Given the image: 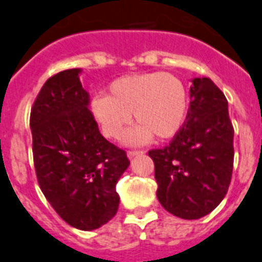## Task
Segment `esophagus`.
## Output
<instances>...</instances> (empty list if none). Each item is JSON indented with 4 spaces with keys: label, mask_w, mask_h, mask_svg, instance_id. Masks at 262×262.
<instances>
[{
    "label": "esophagus",
    "mask_w": 262,
    "mask_h": 262,
    "mask_svg": "<svg viewBox=\"0 0 262 262\" xmlns=\"http://www.w3.org/2000/svg\"><path fill=\"white\" fill-rule=\"evenodd\" d=\"M142 153H144V150H140V149H130V150H127V157H129V159H132V157L138 156V155H142Z\"/></svg>",
    "instance_id": "obj_1"
}]
</instances>
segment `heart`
<instances>
[{"label": "heart", "instance_id": "b5f03b06", "mask_svg": "<svg viewBox=\"0 0 262 262\" xmlns=\"http://www.w3.org/2000/svg\"><path fill=\"white\" fill-rule=\"evenodd\" d=\"M190 97L186 84L167 72H145L113 80L107 95L91 101V113L106 137L118 140L133 118L137 122L125 137L129 144H142L155 136L168 140L186 124Z\"/></svg>", "mask_w": 262, "mask_h": 262}]
</instances>
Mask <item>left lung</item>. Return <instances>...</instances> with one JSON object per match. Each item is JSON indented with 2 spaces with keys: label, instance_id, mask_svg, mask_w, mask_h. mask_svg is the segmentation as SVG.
Segmentation results:
<instances>
[{
  "label": "left lung",
  "instance_id": "1",
  "mask_svg": "<svg viewBox=\"0 0 262 262\" xmlns=\"http://www.w3.org/2000/svg\"><path fill=\"white\" fill-rule=\"evenodd\" d=\"M186 124L168 145L150 149L157 199L183 220H199L227 193L234 163V127L227 99L210 78H195Z\"/></svg>",
  "mask_w": 262,
  "mask_h": 262
}]
</instances>
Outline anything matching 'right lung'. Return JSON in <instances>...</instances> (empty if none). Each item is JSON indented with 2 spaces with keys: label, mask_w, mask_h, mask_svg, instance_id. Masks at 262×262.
<instances>
[{
  "label": "right lung",
  "mask_w": 262,
  "mask_h": 262,
  "mask_svg": "<svg viewBox=\"0 0 262 262\" xmlns=\"http://www.w3.org/2000/svg\"><path fill=\"white\" fill-rule=\"evenodd\" d=\"M82 70L57 72L31 110L32 152L40 190L57 215L79 230H94L117 214L116 184L130 161L98 129L82 87Z\"/></svg>",
  "instance_id": "obj_1"
}]
</instances>
